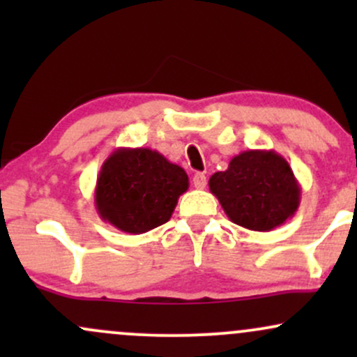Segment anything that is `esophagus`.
<instances>
[{
    "mask_svg": "<svg viewBox=\"0 0 357 357\" xmlns=\"http://www.w3.org/2000/svg\"><path fill=\"white\" fill-rule=\"evenodd\" d=\"M192 184H195V188H198V190H203V188L206 186V176L203 173H196L192 176Z\"/></svg>",
    "mask_w": 357,
    "mask_h": 357,
    "instance_id": "esophagus-1",
    "label": "esophagus"
}]
</instances>
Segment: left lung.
<instances>
[{
	"instance_id": "1",
	"label": "left lung",
	"mask_w": 357,
	"mask_h": 357,
	"mask_svg": "<svg viewBox=\"0 0 357 357\" xmlns=\"http://www.w3.org/2000/svg\"><path fill=\"white\" fill-rule=\"evenodd\" d=\"M208 184L228 218L253 231L280 227L301 204V186L292 167L275 151H243Z\"/></svg>"
}]
</instances>
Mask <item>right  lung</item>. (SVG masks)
<instances>
[{"label": "right lung", "mask_w": 357, "mask_h": 357, "mask_svg": "<svg viewBox=\"0 0 357 357\" xmlns=\"http://www.w3.org/2000/svg\"><path fill=\"white\" fill-rule=\"evenodd\" d=\"M190 179L181 166L149 147H119L97 176L96 210L117 230L141 235L165 225Z\"/></svg>", "instance_id": "obj_1"}]
</instances>
